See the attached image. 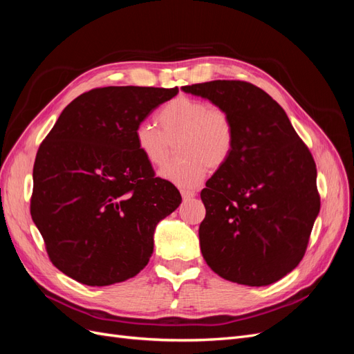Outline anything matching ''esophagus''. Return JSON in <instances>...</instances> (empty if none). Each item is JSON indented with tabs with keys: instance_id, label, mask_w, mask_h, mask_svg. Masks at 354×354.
Here are the masks:
<instances>
[{
	"instance_id": "obj_1",
	"label": "esophagus",
	"mask_w": 354,
	"mask_h": 354,
	"mask_svg": "<svg viewBox=\"0 0 354 354\" xmlns=\"http://www.w3.org/2000/svg\"><path fill=\"white\" fill-rule=\"evenodd\" d=\"M195 192H192V190H181V196H183V199L185 201H187V199H192V198H195Z\"/></svg>"
}]
</instances>
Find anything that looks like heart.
<instances>
[{
	"instance_id": "b5f03b06",
	"label": "heart",
	"mask_w": 354,
	"mask_h": 354,
	"mask_svg": "<svg viewBox=\"0 0 354 354\" xmlns=\"http://www.w3.org/2000/svg\"><path fill=\"white\" fill-rule=\"evenodd\" d=\"M160 130L149 121L134 128L138 152L153 167L169 159L171 146L177 145L181 156L159 171V177L178 187L199 186L208 168L226 165L234 149V125L229 112L205 100L177 95L167 102L158 113Z\"/></svg>"
}]
</instances>
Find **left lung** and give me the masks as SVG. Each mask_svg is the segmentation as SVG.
Instances as JSON below:
<instances>
[{"label": "left lung", "instance_id": "1", "mask_svg": "<svg viewBox=\"0 0 354 354\" xmlns=\"http://www.w3.org/2000/svg\"><path fill=\"white\" fill-rule=\"evenodd\" d=\"M229 112L234 149L201 192L203 260L223 279L266 286L303 260L320 209L316 164L281 104L245 81L181 87Z\"/></svg>", "mask_w": 354, "mask_h": 354}]
</instances>
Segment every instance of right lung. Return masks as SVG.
Here are the masks:
<instances>
[{
  "instance_id": "1",
  "label": "right lung",
  "mask_w": 354,
  "mask_h": 354,
  "mask_svg": "<svg viewBox=\"0 0 354 354\" xmlns=\"http://www.w3.org/2000/svg\"><path fill=\"white\" fill-rule=\"evenodd\" d=\"M177 93L94 88L63 109L41 143L30 216L51 263L77 282L106 286L143 270L156 224L181 203L134 140L136 125Z\"/></svg>"
}]
</instances>
